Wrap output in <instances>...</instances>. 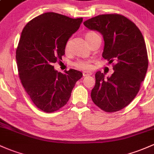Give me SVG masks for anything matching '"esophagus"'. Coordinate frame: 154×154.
Returning a JSON list of instances; mask_svg holds the SVG:
<instances>
[{
	"instance_id": "esophagus-1",
	"label": "esophagus",
	"mask_w": 154,
	"mask_h": 154,
	"mask_svg": "<svg viewBox=\"0 0 154 154\" xmlns=\"http://www.w3.org/2000/svg\"><path fill=\"white\" fill-rule=\"evenodd\" d=\"M92 75V72H87V71H84L83 72V76L85 77V76H88V75Z\"/></svg>"
}]
</instances>
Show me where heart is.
<instances>
[{
  "mask_svg": "<svg viewBox=\"0 0 154 154\" xmlns=\"http://www.w3.org/2000/svg\"><path fill=\"white\" fill-rule=\"evenodd\" d=\"M97 36H99L98 34H97V33L94 32V31H89V32H87V34H85L86 39H87V41L88 42H90L92 39H94L95 37H97ZM70 39H68L65 44V48H64L65 51H68L70 50ZM74 65H75L76 67H78V68L82 69V70H88V69H90L91 67L90 62H89V61H85V60L77 61L76 62L74 63Z\"/></svg>",
  "mask_w": 154,
  "mask_h": 154,
  "instance_id": "b5f03b06",
  "label": "heart"
}]
</instances>
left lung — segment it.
<instances>
[{
  "label": "left lung",
  "instance_id": "8db88e82",
  "mask_svg": "<svg viewBox=\"0 0 154 154\" xmlns=\"http://www.w3.org/2000/svg\"><path fill=\"white\" fill-rule=\"evenodd\" d=\"M84 25L102 34V57L109 64L115 63L110 77L106 79L100 71L95 73V85L91 92L92 101L105 112L121 110L136 97L148 70L143 34L130 20L117 14L96 16Z\"/></svg>",
  "mask_w": 154,
  "mask_h": 154
}]
</instances>
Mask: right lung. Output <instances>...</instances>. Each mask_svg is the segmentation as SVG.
<instances>
[{"mask_svg": "<svg viewBox=\"0 0 154 154\" xmlns=\"http://www.w3.org/2000/svg\"><path fill=\"white\" fill-rule=\"evenodd\" d=\"M82 21L83 18L47 12L31 20L22 31L16 51L19 76L33 103L45 112L64 106L83 75L73 69L59 72L52 65L62 59L66 42Z\"/></svg>", "mask_w": 154, "mask_h": 154, "instance_id": "add662e5", "label": "right lung"}]
</instances>
